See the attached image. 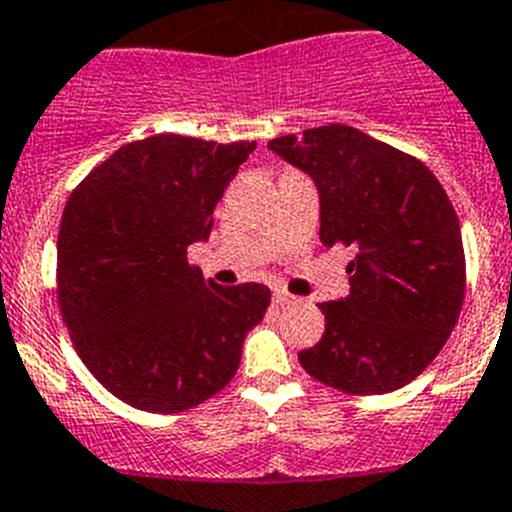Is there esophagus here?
Instances as JSON below:
<instances>
[{
  "instance_id": "34e87169",
  "label": "esophagus",
  "mask_w": 512,
  "mask_h": 512,
  "mask_svg": "<svg viewBox=\"0 0 512 512\" xmlns=\"http://www.w3.org/2000/svg\"><path fill=\"white\" fill-rule=\"evenodd\" d=\"M274 302L284 307V304H294V302H297V297H292V294L284 292V289H274Z\"/></svg>"
}]
</instances>
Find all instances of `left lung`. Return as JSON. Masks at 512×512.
Segmentation results:
<instances>
[{"mask_svg": "<svg viewBox=\"0 0 512 512\" xmlns=\"http://www.w3.org/2000/svg\"><path fill=\"white\" fill-rule=\"evenodd\" d=\"M269 149L320 192V241L353 248L350 294L322 302L325 335L299 363L325 386L373 396L437 358L464 302V248L447 192L424 162L345 124Z\"/></svg>", "mask_w": 512, "mask_h": 512, "instance_id": "left-lung-1", "label": "left lung"}]
</instances>
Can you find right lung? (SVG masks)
<instances>
[{"label": "right lung", "instance_id": "1", "mask_svg": "<svg viewBox=\"0 0 512 512\" xmlns=\"http://www.w3.org/2000/svg\"><path fill=\"white\" fill-rule=\"evenodd\" d=\"M256 142L154 134L124 144L75 187L58 233V304L75 353L109 393L177 414L225 388L264 284L218 287L187 264Z\"/></svg>", "mask_w": 512, "mask_h": 512}]
</instances>
